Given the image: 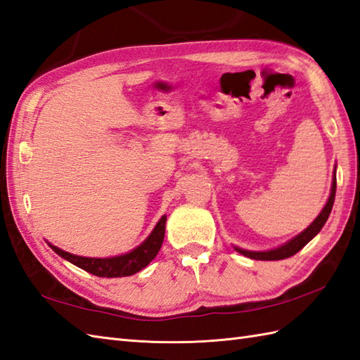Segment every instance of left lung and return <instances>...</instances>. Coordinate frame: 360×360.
I'll use <instances>...</instances> for the list:
<instances>
[{
    "mask_svg": "<svg viewBox=\"0 0 360 360\" xmlns=\"http://www.w3.org/2000/svg\"><path fill=\"white\" fill-rule=\"evenodd\" d=\"M334 198H335V172H334V179H333V186H331V193L330 198H328V202L325 204L323 210L320 212V215L312 221V223L304 229L302 233H298L295 238L289 240L288 243L283 244V246L272 249V250H264V252H252V250H244L240 248H235L236 250L243 254L244 257H249L252 259H264V262H272V259H285L295 255L298 250L303 249L307 244L314 238V236L322 231V227L325 226L328 217L333 210V204H334Z\"/></svg>",
    "mask_w": 360,
    "mask_h": 360,
    "instance_id": "left-lung-1",
    "label": "left lung"
}]
</instances>
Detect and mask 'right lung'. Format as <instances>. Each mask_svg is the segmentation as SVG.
<instances>
[{"label": "right lung", "instance_id": "right-lung-1", "mask_svg": "<svg viewBox=\"0 0 360 360\" xmlns=\"http://www.w3.org/2000/svg\"><path fill=\"white\" fill-rule=\"evenodd\" d=\"M165 221H167L165 217L160 218L156 227L153 229V232L148 235V238L145 240L141 246H137L131 252H128V254L119 255V257H111V258L79 257V255L70 254V252L58 249L51 243L48 244L56 254H58L62 258L68 259L70 263L80 267V269L93 275H97V277H106V278L128 277V275H133L136 272L142 271L143 267L148 266L151 259L158 255V252L160 246H162V241H164Z\"/></svg>", "mask_w": 360, "mask_h": 360}]
</instances>
